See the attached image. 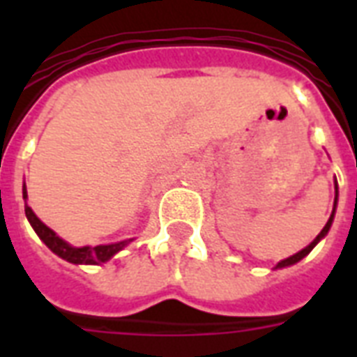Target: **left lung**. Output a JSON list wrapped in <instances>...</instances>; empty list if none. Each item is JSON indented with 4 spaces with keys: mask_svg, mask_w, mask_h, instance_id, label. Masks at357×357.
Masks as SVG:
<instances>
[{
    "mask_svg": "<svg viewBox=\"0 0 357 357\" xmlns=\"http://www.w3.org/2000/svg\"><path fill=\"white\" fill-rule=\"evenodd\" d=\"M337 198H339V192H337V181H335V200H333V209H332V215H330V218H328L326 226H324V228H322V231H321V234L317 235V237L313 238V241H311V243L307 244V246H305V248H302V250H300V252H296V254H294V255H291V257H287V259L280 261V263H278V265L274 266V268H285V266H291V265H294V263H298L300 259H304L305 255L310 254L311 250L315 248L317 244L321 243L322 238L326 237V235H328V231H330V228H332V224H333V217H335V207H337Z\"/></svg>",
    "mask_w": 357,
    "mask_h": 357,
    "instance_id": "left-lung-1",
    "label": "left lung"
}]
</instances>
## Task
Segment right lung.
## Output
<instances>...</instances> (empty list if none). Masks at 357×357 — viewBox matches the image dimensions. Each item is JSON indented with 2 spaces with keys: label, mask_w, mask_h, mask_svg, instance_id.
<instances>
[{
  "label": "right lung",
  "mask_w": 357,
  "mask_h": 357,
  "mask_svg": "<svg viewBox=\"0 0 357 357\" xmlns=\"http://www.w3.org/2000/svg\"><path fill=\"white\" fill-rule=\"evenodd\" d=\"M22 195H24L25 200V217L29 220L31 228L35 229V234L40 237L42 243L46 244L53 254L59 255L61 259L68 261V263H74V265H102V263H107L109 259H113L114 255L119 254L120 250L126 248L129 243H133V238H126V241H120V243L98 244V246H72L64 238L59 237L52 228H47L46 224L33 213V209L27 206L25 183L24 189H22Z\"/></svg>",
  "instance_id": "obj_1"
}]
</instances>
